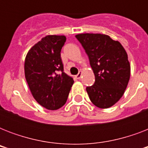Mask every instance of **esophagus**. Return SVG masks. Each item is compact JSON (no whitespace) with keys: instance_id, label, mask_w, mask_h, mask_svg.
<instances>
[{"instance_id":"esophagus-1","label":"esophagus","mask_w":148,"mask_h":148,"mask_svg":"<svg viewBox=\"0 0 148 148\" xmlns=\"http://www.w3.org/2000/svg\"><path fill=\"white\" fill-rule=\"evenodd\" d=\"M81 77H82V72L80 71L78 73V74H77L76 75V78L77 79H81Z\"/></svg>"}]
</instances>
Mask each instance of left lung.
Here are the masks:
<instances>
[{"label": "left lung", "instance_id": "1", "mask_svg": "<svg viewBox=\"0 0 148 148\" xmlns=\"http://www.w3.org/2000/svg\"><path fill=\"white\" fill-rule=\"evenodd\" d=\"M76 38L88 54L95 76L86 90L94 104L108 108L119 101L128 84L131 65L121 44L106 34H79Z\"/></svg>", "mask_w": 148, "mask_h": 148}]
</instances>
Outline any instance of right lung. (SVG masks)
<instances>
[{
  "label": "right lung",
  "instance_id": "add662e5",
  "mask_svg": "<svg viewBox=\"0 0 148 148\" xmlns=\"http://www.w3.org/2000/svg\"><path fill=\"white\" fill-rule=\"evenodd\" d=\"M66 41L64 35H47L34 45L27 53L24 74L31 94L47 110L64 105L74 80L64 72L60 58Z\"/></svg>",
  "mask_w": 148,
  "mask_h": 148
}]
</instances>
